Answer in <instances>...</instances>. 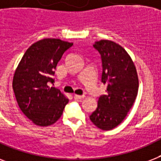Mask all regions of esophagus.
Listing matches in <instances>:
<instances>
[{"label":"esophagus","mask_w":161,"mask_h":161,"mask_svg":"<svg viewBox=\"0 0 161 161\" xmlns=\"http://www.w3.org/2000/svg\"><path fill=\"white\" fill-rule=\"evenodd\" d=\"M84 97H85L84 95H76V94L73 96V98H75V99H82V98H83Z\"/></svg>","instance_id":"1"}]
</instances>
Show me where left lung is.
I'll return each instance as SVG.
<instances>
[{
	"mask_svg": "<svg viewBox=\"0 0 161 161\" xmlns=\"http://www.w3.org/2000/svg\"><path fill=\"white\" fill-rule=\"evenodd\" d=\"M93 47L100 54L101 81L107 89L89 118L98 128L110 130L125 119L135 103L139 89L137 72L130 55L119 44L100 40Z\"/></svg>",
	"mask_w": 161,
	"mask_h": 161,
	"instance_id": "obj_1",
	"label": "left lung"
}]
</instances>
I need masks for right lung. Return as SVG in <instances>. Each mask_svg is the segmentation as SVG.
Returning a JSON list of instances; mask_svg holds the SVG:
<instances>
[{
	"label": "right lung",
	"instance_id": "obj_1",
	"mask_svg": "<svg viewBox=\"0 0 161 161\" xmlns=\"http://www.w3.org/2000/svg\"><path fill=\"white\" fill-rule=\"evenodd\" d=\"M73 42L46 38L33 43L21 58L14 74L12 88L24 114L39 126L57 122L68 99L54 87L57 64Z\"/></svg>",
	"mask_w": 161,
	"mask_h": 161
}]
</instances>
